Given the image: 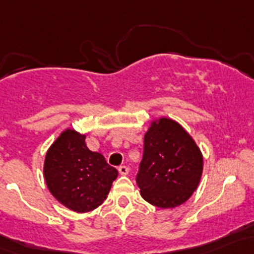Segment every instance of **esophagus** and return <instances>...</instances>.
I'll list each match as a JSON object with an SVG mask.
<instances>
[{"mask_svg": "<svg viewBox=\"0 0 254 254\" xmlns=\"http://www.w3.org/2000/svg\"><path fill=\"white\" fill-rule=\"evenodd\" d=\"M118 171H119V174L123 175V176H125V175L129 174V168H127V166H125V165H122V166H119V168H118Z\"/></svg>", "mask_w": 254, "mask_h": 254, "instance_id": "1", "label": "esophagus"}]
</instances>
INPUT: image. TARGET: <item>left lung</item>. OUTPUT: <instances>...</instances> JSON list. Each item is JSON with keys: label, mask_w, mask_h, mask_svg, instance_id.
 Returning <instances> with one entry per match:
<instances>
[{"label": "left lung", "mask_w": 254, "mask_h": 254, "mask_svg": "<svg viewBox=\"0 0 254 254\" xmlns=\"http://www.w3.org/2000/svg\"><path fill=\"white\" fill-rule=\"evenodd\" d=\"M202 165V154L191 136L177 122L164 117L152 122L144 135L136 182L149 204L174 208L196 190Z\"/></svg>", "instance_id": "1"}]
</instances>
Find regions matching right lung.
<instances>
[{
  "instance_id": "add662e5",
  "label": "right lung",
  "mask_w": 254,
  "mask_h": 254,
  "mask_svg": "<svg viewBox=\"0 0 254 254\" xmlns=\"http://www.w3.org/2000/svg\"><path fill=\"white\" fill-rule=\"evenodd\" d=\"M43 174L53 196L78 213L99 207L118 176L104 155L86 147L85 135L73 129L61 132L50 146Z\"/></svg>"
}]
</instances>
